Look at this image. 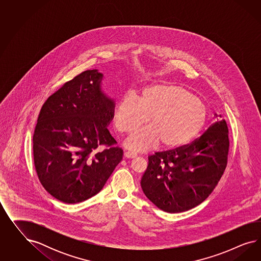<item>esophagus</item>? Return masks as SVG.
Wrapping results in <instances>:
<instances>
[{
	"instance_id": "34e87169",
	"label": "esophagus",
	"mask_w": 261,
	"mask_h": 261,
	"mask_svg": "<svg viewBox=\"0 0 261 261\" xmlns=\"http://www.w3.org/2000/svg\"><path fill=\"white\" fill-rule=\"evenodd\" d=\"M124 156L128 159H135L138 157V155H137V153H134V152H131V151H126L125 153H124Z\"/></svg>"
}]
</instances>
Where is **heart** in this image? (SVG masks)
<instances>
[{"instance_id":"heart-1","label":"heart","mask_w":261,"mask_h":261,"mask_svg":"<svg viewBox=\"0 0 261 261\" xmlns=\"http://www.w3.org/2000/svg\"><path fill=\"white\" fill-rule=\"evenodd\" d=\"M137 130L125 146L133 151H147L160 144L165 150H177L192 142L205 126V104L185 88L172 84H155L145 88L137 98L125 95L119 100L114 116L120 133Z\"/></svg>"}]
</instances>
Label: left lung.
Wrapping results in <instances>:
<instances>
[{
    "instance_id": "obj_1",
    "label": "left lung",
    "mask_w": 261,
    "mask_h": 261,
    "mask_svg": "<svg viewBox=\"0 0 261 261\" xmlns=\"http://www.w3.org/2000/svg\"><path fill=\"white\" fill-rule=\"evenodd\" d=\"M194 142L177 150L156 152L141 180L145 196L160 210L182 213L205 201L227 166L229 130L221 115Z\"/></svg>"
}]
</instances>
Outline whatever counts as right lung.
<instances>
[{"label": "right lung", "instance_id": "1", "mask_svg": "<svg viewBox=\"0 0 261 261\" xmlns=\"http://www.w3.org/2000/svg\"><path fill=\"white\" fill-rule=\"evenodd\" d=\"M102 79L97 70L81 72L47 98L37 119L36 172L45 190L67 204L95 196L122 160L107 128L116 103L103 92ZM100 145L108 148L99 151Z\"/></svg>", "mask_w": 261, "mask_h": 261}]
</instances>
